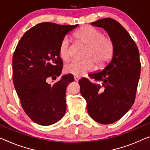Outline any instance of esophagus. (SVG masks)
I'll return each instance as SVG.
<instances>
[{
	"label": "esophagus",
	"mask_w": 150,
	"mask_h": 150,
	"mask_svg": "<svg viewBox=\"0 0 150 150\" xmlns=\"http://www.w3.org/2000/svg\"><path fill=\"white\" fill-rule=\"evenodd\" d=\"M79 77H78V76H75L74 77V79H75V81H78L79 80Z\"/></svg>",
	"instance_id": "1"
}]
</instances>
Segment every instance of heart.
<instances>
[{
	"label": "heart",
	"mask_w": 150,
	"mask_h": 150,
	"mask_svg": "<svg viewBox=\"0 0 150 150\" xmlns=\"http://www.w3.org/2000/svg\"><path fill=\"white\" fill-rule=\"evenodd\" d=\"M74 38L87 46L85 59L73 60L64 66L66 73L75 76H82L95 67H103L112 59L115 52V44L111 38L104 35L103 33L91 26H83L76 32ZM61 59L67 61L70 57V46L68 38L62 40L59 47Z\"/></svg>",
	"instance_id": "obj_1"
}]
</instances>
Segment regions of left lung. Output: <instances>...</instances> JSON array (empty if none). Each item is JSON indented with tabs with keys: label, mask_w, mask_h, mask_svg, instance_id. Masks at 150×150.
Returning a JSON list of instances; mask_svg holds the SVG:
<instances>
[{
	"label": "left lung",
	"mask_w": 150,
	"mask_h": 150,
	"mask_svg": "<svg viewBox=\"0 0 150 150\" xmlns=\"http://www.w3.org/2000/svg\"><path fill=\"white\" fill-rule=\"evenodd\" d=\"M91 25L107 31L115 44V52L103 71L89 75L102 84L82 78L80 92L90 117L99 123L112 124L123 117L135 102L141 72L139 52L129 33L116 20L104 18Z\"/></svg>",
	"instance_id": "left-lung-1"
}]
</instances>
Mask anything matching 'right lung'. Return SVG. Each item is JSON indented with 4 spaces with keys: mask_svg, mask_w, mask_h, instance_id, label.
<instances>
[{
    "mask_svg": "<svg viewBox=\"0 0 150 150\" xmlns=\"http://www.w3.org/2000/svg\"><path fill=\"white\" fill-rule=\"evenodd\" d=\"M78 25H61L44 22L22 36L13 57V81L21 106L35 123L54 124L66 112V89L73 81L71 74L49 84L61 75L62 61L59 54L62 40Z\"/></svg>",
    "mask_w": 150,
    "mask_h": 150,
    "instance_id": "right-lung-1",
    "label": "right lung"
}]
</instances>
